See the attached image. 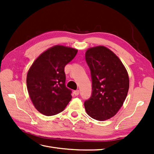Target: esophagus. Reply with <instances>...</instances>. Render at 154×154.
<instances>
[{"mask_svg": "<svg viewBox=\"0 0 154 154\" xmlns=\"http://www.w3.org/2000/svg\"><path fill=\"white\" fill-rule=\"evenodd\" d=\"M74 94H75V96L79 95V90L74 91Z\"/></svg>", "mask_w": 154, "mask_h": 154, "instance_id": "1", "label": "esophagus"}]
</instances>
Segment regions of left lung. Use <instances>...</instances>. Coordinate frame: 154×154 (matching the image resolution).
Here are the masks:
<instances>
[{"label": "left lung", "mask_w": 154, "mask_h": 154, "mask_svg": "<svg viewBox=\"0 0 154 154\" xmlns=\"http://www.w3.org/2000/svg\"><path fill=\"white\" fill-rule=\"evenodd\" d=\"M86 62L91 71L92 93L84 103L88 115L103 121L122 107L129 89V77L122 61L104 46L88 49Z\"/></svg>", "instance_id": "left-lung-1"}]
</instances>
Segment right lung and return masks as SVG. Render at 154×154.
<instances>
[{"mask_svg": "<svg viewBox=\"0 0 154 154\" xmlns=\"http://www.w3.org/2000/svg\"><path fill=\"white\" fill-rule=\"evenodd\" d=\"M77 53L75 49L55 45L42 53L27 74V89L35 109L45 116L62 112L71 100L65 86V66Z\"/></svg>", "mask_w": 154, "mask_h": 154, "instance_id": "right-lung-1", "label": "right lung"}]
</instances>
